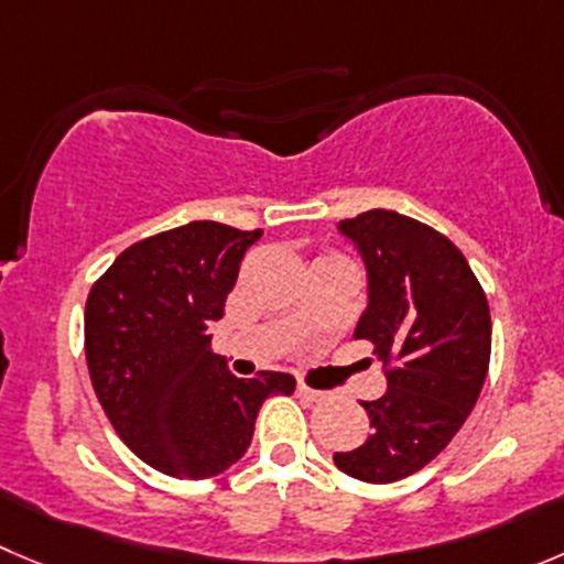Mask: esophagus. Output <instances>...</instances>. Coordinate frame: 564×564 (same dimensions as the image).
<instances>
[{
	"label": "esophagus",
	"instance_id": "1",
	"mask_svg": "<svg viewBox=\"0 0 564 564\" xmlns=\"http://www.w3.org/2000/svg\"><path fill=\"white\" fill-rule=\"evenodd\" d=\"M299 395H302V399H307V401H324V399H329V393H324V390H313L310 388V384H304V382H299Z\"/></svg>",
	"mask_w": 564,
	"mask_h": 564
}]
</instances>
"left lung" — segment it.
Segmentation results:
<instances>
[{"instance_id":"obj_1","label":"left lung","mask_w":564,"mask_h":564,"mask_svg":"<svg viewBox=\"0 0 564 564\" xmlns=\"http://www.w3.org/2000/svg\"><path fill=\"white\" fill-rule=\"evenodd\" d=\"M368 268V310L354 337L371 340L388 393L362 401L366 443L335 454L343 474L388 485L421 470L474 410L490 366V307L463 251L393 210L340 221Z\"/></svg>"}]
</instances>
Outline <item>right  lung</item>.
I'll use <instances>...</instances> for the list:
<instances>
[{"mask_svg": "<svg viewBox=\"0 0 564 564\" xmlns=\"http://www.w3.org/2000/svg\"><path fill=\"white\" fill-rule=\"evenodd\" d=\"M262 229L191 221L132 243L85 302V359L96 399L127 446L160 474L210 479L246 454L268 395L291 373H229L213 351L240 260Z\"/></svg>", "mask_w": 564, "mask_h": 564, "instance_id": "add662e5", "label": "right lung"}]
</instances>
